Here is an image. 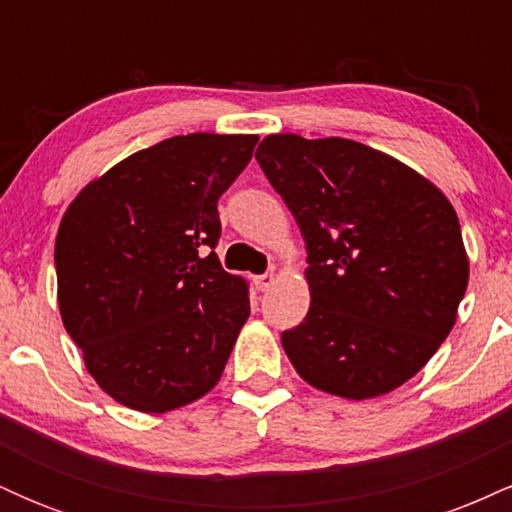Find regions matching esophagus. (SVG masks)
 Segmentation results:
<instances>
[{
    "label": "esophagus",
    "mask_w": 512,
    "mask_h": 512,
    "mask_svg": "<svg viewBox=\"0 0 512 512\" xmlns=\"http://www.w3.org/2000/svg\"><path fill=\"white\" fill-rule=\"evenodd\" d=\"M274 286V274H260L255 276V289L257 291H269Z\"/></svg>",
    "instance_id": "esophagus-1"
}]
</instances>
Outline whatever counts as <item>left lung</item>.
Returning <instances> with one entry per match:
<instances>
[{"mask_svg": "<svg viewBox=\"0 0 512 512\" xmlns=\"http://www.w3.org/2000/svg\"><path fill=\"white\" fill-rule=\"evenodd\" d=\"M255 158L308 250L310 310L281 334L296 373L356 402L397 390L436 354L467 291L450 199L407 163L342 137L269 134Z\"/></svg>", "mask_w": 512, "mask_h": 512, "instance_id": "obj_1", "label": "left lung"}]
</instances>
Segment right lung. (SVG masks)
I'll return each instance as SVG.
<instances>
[{
    "mask_svg": "<svg viewBox=\"0 0 512 512\" xmlns=\"http://www.w3.org/2000/svg\"><path fill=\"white\" fill-rule=\"evenodd\" d=\"M257 139H163L88 182L64 211L55 243L60 315L115 402L166 414L221 380L248 322L250 291L214 252L216 202Z\"/></svg>",
    "mask_w": 512,
    "mask_h": 512,
    "instance_id": "1",
    "label": "right lung"
}]
</instances>
